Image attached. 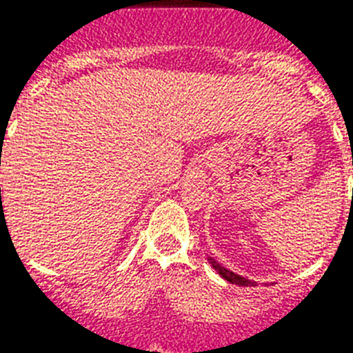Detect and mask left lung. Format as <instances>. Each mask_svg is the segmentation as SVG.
Listing matches in <instances>:
<instances>
[{"mask_svg":"<svg viewBox=\"0 0 353 353\" xmlns=\"http://www.w3.org/2000/svg\"><path fill=\"white\" fill-rule=\"evenodd\" d=\"M209 262H210V265H212V268L218 271V274H220V276H223L227 282H231V284H236V285H254V282H252V280L245 279V276H240V274L232 273V271H229V269L223 268L221 263L216 262L214 258L209 256Z\"/></svg>","mask_w":353,"mask_h":353,"instance_id":"obj_1","label":"left lung"}]
</instances>
